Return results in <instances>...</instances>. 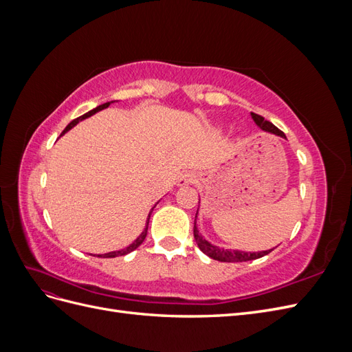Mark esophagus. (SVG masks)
<instances>
[{
    "label": "esophagus",
    "mask_w": 352,
    "mask_h": 352,
    "mask_svg": "<svg viewBox=\"0 0 352 352\" xmlns=\"http://www.w3.org/2000/svg\"><path fill=\"white\" fill-rule=\"evenodd\" d=\"M195 173H192V172H185L184 175H180V177H179V180H177V185L179 186H186V185H190V184H194L195 182Z\"/></svg>",
    "instance_id": "esophagus-1"
}]
</instances>
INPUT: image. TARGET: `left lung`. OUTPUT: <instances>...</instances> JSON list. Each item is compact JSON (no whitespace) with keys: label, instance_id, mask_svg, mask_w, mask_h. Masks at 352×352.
Listing matches in <instances>:
<instances>
[{"label":"left lung","instance_id":"8db88e82","mask_svg":"<svg viewBox=\"0 0 352 352\" xmlns=\"http://www.w3.org/2000/svg\"><path fill=\"white\" fill-rule=\"evenodd\" d=\"M251 117H252V120L255 122V124L260 127V129H263L265 132L274 133V135H278V136H282V138H286L285 133L282 131H279L278 127H276L273 123H270L269 120H264L263 116L251 113ZM197 214H198V211H197ZM195 219H197V216H195ZM194 238H195L198 247H199V250L202 252H204L206 255H208L210 258L221 261V263L251 261V260H255V258H261V257H264V255H267L269 252H272L274 250L273 248V250H269V251H260V252H245V251H238V250H225V248L216 247V245L210 243L208 241H206L204 238H202V235H199L198 228H197V221L194 223Z\"/></svg>","mask_w":352,"mask_h":352}]
</instances>
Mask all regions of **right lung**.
I'll use <instances>...</instances> for the list:
<instances>
[{"instance_id":"obj_1","label":"right lung","mask_w":352,"mask_h":352,"mask_svg":"<svg viewBox=\"0 0 352 352\" xmlns=\"http://www.w3.org/2000/svg\"><path fill=\"white\" fill-rule=\"evenodd\" d=\"M111 102H113V101H110V102H105V104H101V105H98L97 109H94V110H91V111H88V113H85L83 116L78 117V119L72 120V122H70V123L66 126V129L61 132V135H65L67 131H70V129H72L73 126H76V124H78L80 120H83V119H88V117H91L92 114L98 113V111H101V110H104V109H107ZM153 210H154V207H153ZM153 210L150 211V214H148V219H146V226H145L144 232L141 233L140 236L136 238V241H135L133 243H131L129 247H126L124 250H120V251H113V252H107V254H101V255H98V257H102V258H113V257H120V255H126V254H129V252H132L133 250H136L138 247H140V245L144 242V239H145V236H146V232H148V223H150V217H151V212H153Z\"/></svg>"}]
</instances>
